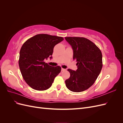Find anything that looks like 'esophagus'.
Listing matches in <instances>:
<instances>
[{"mask_svg": "<svg viewBox=\"0 0 123 123\" xmlns=\"http://www.w3.org/2000/svg\"><path fill=\"white\" fill-rule=\"evenodd\" d=\"M66 69H64V68H62V71H66Z\"/></svg>", "mask_w": 123, "mask_h": 123, "instance_id": "obj_1", "label": "esophagus"}]
</instances>
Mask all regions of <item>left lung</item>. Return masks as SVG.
Returning <instances> with one entry per match:
<instances>
[{"label":"left lung","mask_w":123,"mask_h":123,"mask_svg":"<svg viewBox=\"0 0 123 123\" xmlns=\"http://www.w3.org/2000/svg\"><path fill=\"white\" fill-rule=\"evenodd\" d=\"M73 50V59L77 62V69H68L70 76L65 80L70 91L80 92L94 83L103 67L101 51L91 41L80 37H66Z\"/></svg>","instance_id":"left-lung-1"}]
</instances>
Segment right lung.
<instances>
[{"mask_svg":"<svg viewBox=\"0 0 123 123\" xmlns=\"http://www.w3.org/2000/svg\"><path fill=\"white\" fill-rule=\"evenodd\" d=\"M63 40L62 37L40 34L23 44L18 64L23 79L32 89L38 91L49 89L61 72L60 66H51L44 60L52 58L54 46Z\"/></svg>","mask_w":123,"mask_h":123,"instance_id":"obj_1","label":"right lung"}]
</instances>
